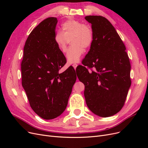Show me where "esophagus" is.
<instances>
[{"mask_svg": "<svg viewBox=\"0 0 148 148\" xmlns=\"http://www.w3.org/2000/svg\"><path fill=\"white\" fill-rule=\"evenodd\" d=\"M77 66H78V64H73V68H74L75 69H76V68H77Z\"/></svg>", "mask_w": 148, "mask_h": 148, "instance_id": "esophagus-1", "label": "esophagus"}]
</instances>
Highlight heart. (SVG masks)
Here are the masks:
<instances>
[{
	"label": "heart",
	"instance_id": "heart-1",
	"mask_svg": "<svg viewBox=\"0 0 148 148\" xmlns=\"http://www.w3.org/2000/svg\"><path fill=\"white\" fill-rule=\"evenodd\" d=\"M63 33L57 32L54 41L62 52H66L69 41L72 44L66 55V61L70 64L77 63L83 53L84 49L91 46L93 41V31L89 25L83 24L81 21L70 20L62 24Z\"/></svg>",
	"mask_w": 148,
	"mask_h": 148
}]
</instances>
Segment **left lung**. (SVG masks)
I'll list each match as a JSON object with an SVG mask.
<instances>
[{
    "mask_svg": "<svg viewBox=\"0 0 148 148\" xmlns=\"http://www.w3.org/2000/svg\"><path fill=\"white\" fill-rule=\"evenodd\" d=\"M84 18L91 23L94 37L77 77L86 85L84 96L89 110L99 117H110L126 100L132 83L130 62L124 43L108 20L97 15ZM86 66L93 70L89 72Z\"/></svg>",
    "mask_w": 148,
    "mask_h": 148,
    "instance_id": "8db88e82",
    "label": "left lung"
}]
</instances>
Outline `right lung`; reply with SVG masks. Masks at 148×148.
I'll use <instances>...</instances> for the list:
<instances>
[{"instance_id":"add662e5","label":"right lung","mask_w":148,"mask_h":148,"mask_svg":"<svg viewBox=\"0 0 148 148\" xmlns=\"http://www.w3.org/2000/svg\"><path fill=\"white\" fill-rule=\"evenodd\" d=\"M57 21L56 17L47 18L31 31L21 64L22 86L30 106L46 120L64 112L77 79L72 66L59 72L66 61L54 41Z\"/></svg>"}]
</instances>
